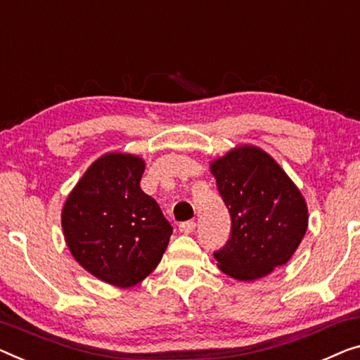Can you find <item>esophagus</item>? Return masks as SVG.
Wrapping results in <instances>:
<instances>
[{
    "mask_svg": "<svg viewBox=\"0 0 360 360\" xmlns=\"http://www.w3.org/2000/svg\"><path fill=\"white\" fill-rule=\"evenodd\" d=\"M195 226H197V223L192 221V219H189V221H184V223L179 224V231L184 233V234H191V233L195 231Z\"/></svg>",
    "mask_w": 360,
    "mask_h": 360,
    "instance_id": "obj_1",
    "label": "esophagus"
}]
</instances>
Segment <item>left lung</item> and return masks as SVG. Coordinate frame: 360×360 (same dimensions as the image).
I'll return each instance as SVG.
<instances>
[{"label":"left lung","instance_id":"obj_1","mask_svg":"<svg viewBox=\"0 0 360 360\" xmlns=\"http://www.w3.org/2000/svg\"><path fill=\"white\" fill-rule=\"evenodd\" d=\"M217 189L231 217L226 244L213 255L219 270L252 281L291 259L307 231V205L270 155L239 147L212 163Z\"/></svg>","mask_w":360,"mask_h":360}]
</instances>
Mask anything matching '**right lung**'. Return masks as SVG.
<instances>
[{
    "instance_id": "right-lung-1",
    "label": "right lung",
    "mask_w": 360,
    "mask_h": 360,
    "mask_svg": "<svg viewBox=\"0 0 360 360\" xmlns=\"http://www.w3.org/2000/svg\"><path fill=\"white\" fill-rule=\"evenodd\" d=\"M146 165L108 153L90 166L63 208L68 248L101 281L129 288L150 275L173 234L155 198L141 189Z\"/></svg>"
}]
</instances>
